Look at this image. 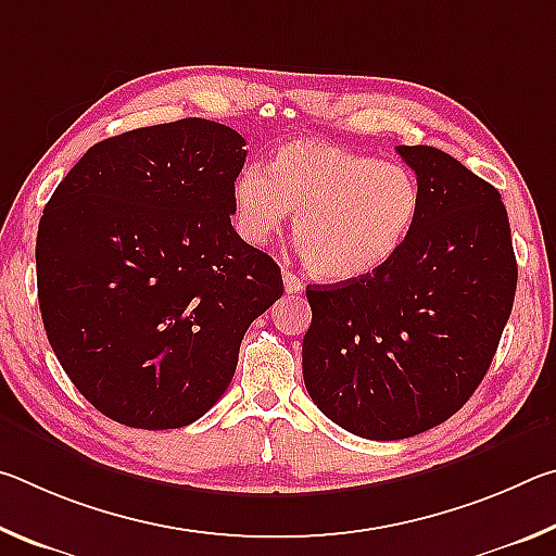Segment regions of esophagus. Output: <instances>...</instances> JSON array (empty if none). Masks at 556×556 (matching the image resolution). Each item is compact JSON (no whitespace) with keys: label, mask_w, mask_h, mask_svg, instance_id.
I'll list each match as a JSON object with an SVG mask.
<instances>
[{"label":"esophagus","mask_w":556,"mask_h":556,"mask_svg":"<svg viewBox=\"0 0 556 556\" xmlns=\"http://www.w3.org/2000/svg\"><path fill=\"white\" fill-rule=\"evenodd\" d=\"M281 279H285V291L287 294H301V291H304V281H301L294 271H285V275H281Z\"/></svg>","instance_id":"obj_1"}]
</instances>
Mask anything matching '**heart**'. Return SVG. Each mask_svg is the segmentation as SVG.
Masks as SVG:
<instances>
[{
  "label": "heart",
  "mask_w": 556,
  "mask_h": 556,
  "mask_svg": "<svg viewBox=\"0 0 556 556\" xmlns=\"http://www.w3.org/2000/svg\"><path fill=\"white\" fill-rule=\"evenodd\" d=\"M269 176L248 164L232 181L240 238L265 244L291 213L306 267L328 281L372 275L397 255L421 208L417 176L324 139H294L269 159Z\"/></svg>",
  "instance_id": "1"
}]
</instances>
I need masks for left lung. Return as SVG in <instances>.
I'll list each match as a JSON object with an SVG mask.
<instances>
[{
    "instance_id": "left-lung-1",
    "label": "left lung",
    "mask_w": 556,
    "mask_h": 556,
    "mask_svg": "<svg viewBox=\"0 0 556 556\" xmlns=\"http://www.w3.org/2000/svg\"><path fill=\"white\" fill-rule=\"evenodd\" d=\"M421 208L372 275L306 287L301 365L318 409L355 437L397 441L456 414L510 318L517 262L495 188L434 147H397Z\"/></svg>"
}]
</instances>
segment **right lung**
Segmentation results:
<instances>
[{
  "mask_svg": "<svg viewBox=\"0 0 556 556\" xmlns=\"http://www.w3.org/2000/svg\"><path fill=\"white\" fill-rule=\"evenodd\" d=\"M244 139L188 117L90 147L46 203L36 281L46 336L92 407L178 429L223 397L242 336L285 294L235 232Z\"/></svg>",
  "mask_w": 556,
  "mask_h": 556,
  "instance_id": "1",
  "label": "right lung"
}]
</instances>
